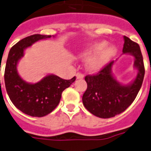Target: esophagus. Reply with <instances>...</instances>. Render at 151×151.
<instances>
[{
  "label": "esophagus",
  "instance_id": "1",
  "mask_svg": "<svg viewBox=\"0 0 151 151\" xmlns=\"http://www.w3.org/2000/svg\"><path fill=\"white\" fill-rule=\"evenodd\" d=\"M76 78H77V79H82V78H84V74L78 73L76 74Z\"/></svg>",
  "mask_w": 151,
  "mask_h": 151
}]
</instances>
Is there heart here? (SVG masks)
Wrapping results in <instances>:
<instances>
[{
    "label": "heart",
    "instance_id": "obj_1",
    "mask_svg": "<svg viewBox=\"0 0 151 151\" xmlns=\"http://www.w3.org/2000/svg\"><path fill=\"white\" fill-rule=\"evenodd\" d=\"M105 45V42H95L91 46L88 47L85 50L80 54V57L84 59L92 54L93 52L98 51ZM116 48L112 46H107L104 48L100 51L95 53L93 56L88 60L86 62V67L89 71L97 72L100 70L106 63L110 60V59L116 54Z\"/></svg>",
    "mask_w": 151,
    "mask_h": 151
}]
</instances>
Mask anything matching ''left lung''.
Returning <instances> with one entry per match:
<instances>
[{"mask_svg": "<svg viewBox=\"0 0 151 151\" xmlns=\"http://www.w3.org/2000/svg\"><path fill=\"white\" fill-rule=\"evenodd\" d=\"M122 54L134 57L133 67L137 70L134 80L129 84H121L112 73L115 62L111 61L97 75H88L85 81L88 88L82 97L84 107L99 118L108 119L122 113L133 103L144 78V65L139 46L127 36H123Z\"/></svg>", "mask_w": 151, "mask_h": 151, "instance_id": "8db88e82", "label": "left lung"}]
</instances>
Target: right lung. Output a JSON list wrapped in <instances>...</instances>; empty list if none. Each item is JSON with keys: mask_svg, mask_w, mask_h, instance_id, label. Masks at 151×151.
Masks as SVG:
<instances>
[{"mask_svg": "<svg viewBox=\"0 0 151 151\" xmlns=\"http://www.w3.org/2000/svg\"><path fill=\"white\" fill-rule=\"evenodd\" d=\"M51 37L35 34L20 40L10 50L6 63L4 83L11 101L23 113L34 117H42L54 110L60 103L62 92L76 80L75 77L64 80L55 74H47L33 84L25 81L19 75L17 67L24 56V50L36 42Z\"/></svg>", "mask_w": 151, "mask_h": 151, "instance_id": "add662e5", "label": "right lung"}]
</instances>
